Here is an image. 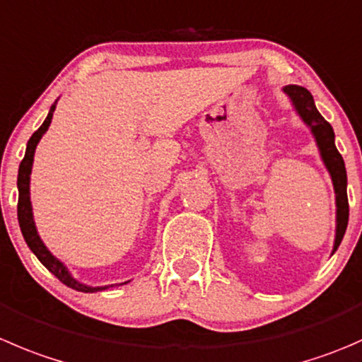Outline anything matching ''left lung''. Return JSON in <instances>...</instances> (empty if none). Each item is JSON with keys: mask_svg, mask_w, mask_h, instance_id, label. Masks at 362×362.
<instances>
[{"mask_svg": "<svg viewBox=\"0 0 362 362\" xmlns=\"http://www.w3.org/2000/svg\"><path fill=\"white\" fill-rule=\"evenodd\" d=\"M283 92L292 99V104L299 117L311 129V134L315 136V141L320 150L322 160H324L325 168L332 178L336 192V238L332 251H336L338 245L341 244L346 224H349V196H346L345 163H343L341 153L338 152L334 145V131H332L331 124L318 113L313 95L308 92L306 88L290 84V86L283 88Z\"/></svg>", "mask_w": 362, "mask_h": 362, "instance_id": "obj_1", "label": "left lung"}]
</instances>
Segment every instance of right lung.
<instances>
[{"instance_id":"add662e5","label":"right lung","mask_w":362,"mask_h":362,"mask_svg":"<svg viewBox=\"0 0 362 362\" xmlns=\"http://www.w3.org/2000/svg\"><path fill=\"white\" fill-rule=\"evenodd\" d=\"M56 110V103L52 104L51 110H49L47 118L44 120V124L38 127V131L33 132V136L30 138L26 145V153H24V159L19 166V175H17V189H19V202H17V219H19V226L21 231H23V237L26 240L28 247L35 252L38 259H40L42 265L52 272L63 285L70 286V288L77 290V292H84V293H93V292H100V290H106L107 286H88L79 283L77 279H74L70 276L69 269L59 262L56 256H52V252L45 247V244L42 242V238L38 237V231L35 228V221H33V210H31V202H30V175H31V166H33V156H35V148H37L38 141L42 139V136L45 134V131L49 129L52 120V113Z\"/></svg>"}]
</instances>
